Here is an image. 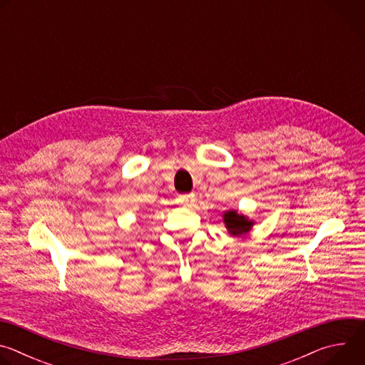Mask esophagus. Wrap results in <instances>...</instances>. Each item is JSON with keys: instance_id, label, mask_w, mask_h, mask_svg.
<instances>
[{"instance_id": "esophagus-1", "label": "esophagus", "mask_w": 365, "mask_h": 365, "mask_svg": "<svg viewBox=\"0 0 365 365\" xmlns=\"http://www.w3.org/2000/svg\"><path fill=\"white\" fill-rule=\"evenodd\" d=\"M196 200V196L193 193L190 195H180L178 196V203L182 206H190Z\"/></svg>"}]
</instances>
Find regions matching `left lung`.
<instances>
[{
    "instance_id": "obj_1",
    "label": "left lung",
    "mask_w": 365,
    "mask_h": 365,
    "mask_svg": "<svg viewBox=\"0 0 365 365\" xmlns=\"http://www.w3.org/2000/svg\"><path fill=\"white\" fill-rule=\"evenodd\" d=\"M222 221L225 224L227 231L232 237H241L242 234H248L254 225L252 220H250L248 217H245L244 214H241L235 210L225 211L222 214Z\"/></svg>"
}]
</instances>
